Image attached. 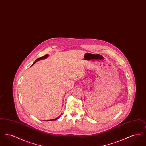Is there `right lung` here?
Listing matches in <instances>:
<instances>
[{
	"label": "right lung",
	"instance_id": "add662e5",
	"mask_svg": "<svg viewBox=\"0 0 146 146\" xmlns=\"http://www.w3.org/2000/svg\"><path fill=\"white\" fill-rule=\"evenodd\" d=\"M48 57H49V55H45L44 56H42V57H39V58H37L36 59V60H35V62L33 63L32 64V65H33L37 61H39V60H44V59H45V58H46ZM61 117V115L60 116H59L58 118H56V119H51V120H47V121H52V120H57V119H58V118H60Z\"/></svg>",
	"mask_w": 146,
	"mask_h": 146
}]
</instances>
